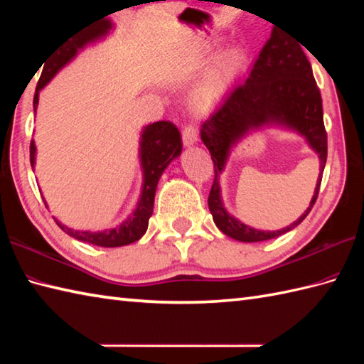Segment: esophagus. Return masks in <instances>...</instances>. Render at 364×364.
Wrapping results in <instances>:
<instances>
[{
    "label": "esophagus",
    "instance_id": "34e87169",
    "mask_svg": "<svg viewBox=\"0 0 364 364\" xmlns=\"http://www.w3.org/2000/svg\"><path fill=\"white\" fill-rule=\"evenodd\" d=\"M198 141V129L194 125H188L183 129V144L186 146H192Z\"/></svg>",
    "mask_w": 364,
    "mask_h": 364
}]
</instances>
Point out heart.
Here are the masks:
<instances>
[{"label": "heart", "instance_id": "heart-1", "mask_svg": "<svg viewBox=\"0 0 364 364\" xmlns=\"http://www.w3.org/2000/svg\"><path fill=\"white\" fill-rule=\"evenodd\" d=\"M241 56H242V53L239 51V50H230V51L225 54V56L222 58L219 70H215V72L210 76V78L206 80V82L203 84L202 90H200V95H198L200 102H202V103H203V102H210V100H211L213 95H214L215 87H218V78H219L220 73H222V68L228 67L230 64H235L236 60L241 59Z\"/></svg>", "mask_w": 364, "mask_h": 364}]
</instances>
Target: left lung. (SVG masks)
Returning <instances> with one entry per match:
<instances>
[{
  "label": "left lung",
  "mask_w": 364,
  "mask_h": 364,
  "mask_svg": "<svg viewBox=\"0 0 364 364\" xmlns=\"http://www.w3.org/2000/svg\"><path fill=\"white\" fill-rule=\"evenodd\" d=\"M277 126L304 136L318 154L320 176L311 206L291 226L266 232L245 226L227 211L221 200L220 175L235 144L253 129ZM200 136L214 162V183L208 198L215 227L241 242H259L288 233L304 220L318 198L327 162V133L323 127L322 98L311 65L300 45L272 29L255 60L249 78L230 92L211 117L202 123Z\"/></svg>",
  "instance_id": "1"
}]
</instances>
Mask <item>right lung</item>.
<instances>
[{"label":"right lung","instance_id":"right-lung-1","mask_svg":"<svg viewBox=\"0 0 364 364\" xmlns=\"http://www.w3.org/2000/svg\"><path fill=\"white\" fill-rule=\"evenodd\" d=\"M109 15V14H107ZM105 15L103 18L90 21V25L78 28L73 34L65 37V41L60 42L56 48L53 50L48 58L45 59V64L41 73V80L37 82L36 95H34V114L38 106V94L48 84L54 76H56L63 68L70 64L72 60L78 56L86 46L94 45L103 38L114 29V23L111 18ZM183 144L181 134L173 123L161 120L150 123L142 128L141 141H139V159H141L142 168V191L141 197L137 200V205L128 218L119 225L112 228H106L102 231H90V230H73L70 227L60 223L56 218L58 225L63 228L68 236H72L78 241L87 242L98 247H122L139 241L146 228H149V219L153 214L154 194H156L158 181L162 172L167 166L181 154ZM36 142L31 141L29 146V158L31 166H36ZM45 202V200H43ZM46 205V202H45ZM48 208V205H46Z\"/></svg>","mask_w":364,"mask_h":364}]
</instances>
